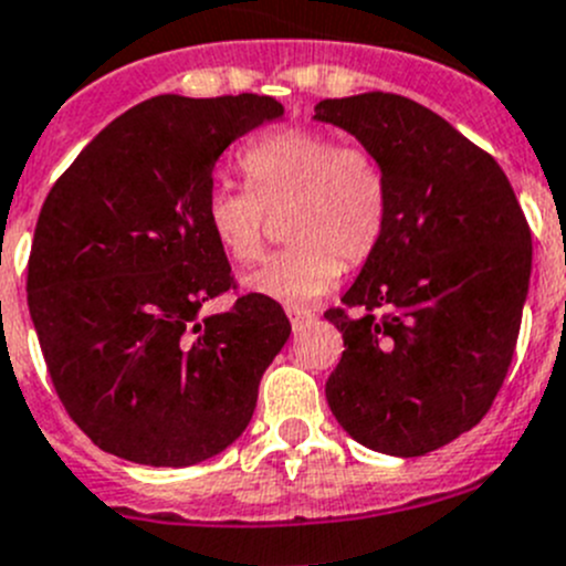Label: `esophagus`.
Here are the masks:
<instances>
[{"mask_svg": "<svg viewBox=\"0 0 566 566\" xmlns=\"http://www.w3.org/2000/svg\"><path fill=\"white\" fill-rule=\"evenodd\" d=\"M287 317L293 323V328H304L306 323L315 321L312 310H306V306H287Z\"/></svg>", "mask_w": 566, "mask_h": 566, "instance_id": "1", "label": "esophagus"}]
</instances>
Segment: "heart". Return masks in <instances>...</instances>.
<instances>
[{"label":"heart","mask_w":566,"mask_h":566,"mask_svg":"<svg viewBox=\"0 0 566 566\" xmlns=\"http://www.w3.org/2000/svg\"><path fill=\"white\" fill-rule=\"evenodd\" d=\"M249 190L216 185L207 196V227L232 262L262 254L268 221L282 216L287 249L268 256L245 287L301 306L326 295L348 265L378 249L389 216V182L367 146L337 144L306 126L256 137L240 155Z\"/></svg>","instance_id":"1"}]
</instances>
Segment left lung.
<instances>
[{
    "label": "left lung",
    "instance_id": "8db88e82",
    "mask_svg": "<svg viewBox=\"0 0 566 566\" xmlns=\"http://www.w3.org/2000/svg\"><path fill=\"white\" fill-rule=\"evenodd\" d=\"M315 118L350 132L389 182L381 243L326 312L345 343L326 400L370 451L422 457L479 426L503 387L528 295V221L495 157L411 98H326Z\"/></svg>",
    "mask_w": 566,
    "mask_h": 566
}]
</instances>
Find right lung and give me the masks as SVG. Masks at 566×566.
Returning a JSON list of instances; mask_svg holds the SVG:
<instances>
[{"label":"right lung","mask_w":566,"mask_h":566,"mask_svg":"<svg viewBox=\"0 0 566 566\" xmlns=\"http://www.w3.org/2000/svg\"><path fill=\"white\" fill-rule=\"evenodd\" d=\"M284 113L273 96H155L104 126L52 185L27 262V304L57 398L102 451L188 468L249 426L290 337L282 306L238 295L207 227L212 168Z\"/></svg>","instance_id":"right-lung-1"}]
</instances>
